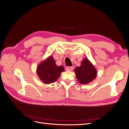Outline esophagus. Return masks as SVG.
<instances>
[{"mask_svg":"<svg viewBox=\"0 0 129 129\" xmlns=\"http://www.w3.org/2000/svg\"><path fill=\"white\" fill-rule=\"evenodd\" d=\"M73 69V67H67L66 68V70L68 71H72Z\"/></svg>","mask_w":129,"mask_h":129,"instance_id":"obj_1","label":"esophagus"}]
</instances>
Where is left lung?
<instances>
[{
    "label": "left lung",
    "instance_id": "1",
    "mask_svg": "<svg viewBox=\"0 0 129 129\" xmlns=\"http://www.w3.org/2000/svg\"><path fill=\"white\" fill-rule=\"evenodd\" d=\"M77 79L81 84H87L94 80L97 75V71L94 66L87 58L81 62V66L75 68Z\"/></svg>",
    "mask_w": 129,
    "mask_h": 129
}]
</instances>
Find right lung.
<instances>
[{
    "instance_id": "obj_1",
    "label": "right lung",
    "mask_w": 129,
    "mask_h": 129,
    "mask_svg": "<svg viewBox=\"0 0 129 129\" xmlns=\"http://www.w3.org/2000/svg\"><path fill=\"white\" fill-rule=\"evenodd\" d=\"M64 71V68L62 66H57L53 57L50 56L39 64L37 72L43 82L50 84L56 82Z\"/></svg>"
}]
</instances>
